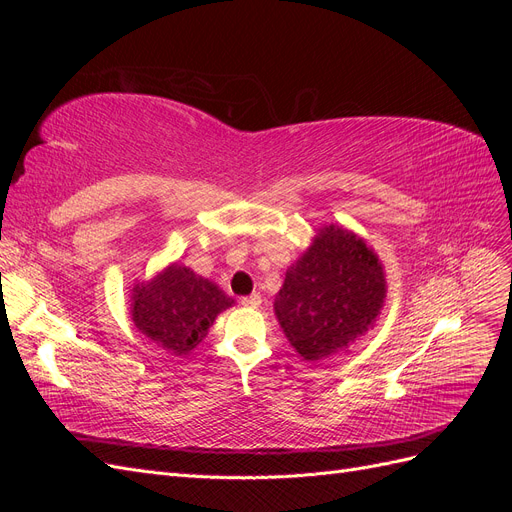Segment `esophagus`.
<instances>
[{
	"instance_id": "34e87169",
	"label": "esophagus",
	"mask_w": 512,
	"mask_h": 512,
	"mask_svg": "<svg viewBox=\"0 0 512 512\" xmlns=\"http://www.w3.org/2000/svg\"><path fill=\"white\" fill-rule=\"evenodd\" d=\"M260 303H262V299H260L258 292L250 294V297H243V299H241V305H245V307H258Z\"/></svg>"
}]
</instances>
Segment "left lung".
Segmentation results:
<instances>
[{
  "label": "left lung",
  "mask_w": 512,
  "mask_h": 512,
  "mask_svg": "<svg viewBox=\"0 0 512 512\" xmlns=\"http://www.w3.org/2000/svg\"><path fill=\"white\" fill-rule=\"evenodd\" d=\"M386 299V277L374 250L342 226H324L286 271L275 316L305 361L344 352L374 327Z\"/></svg>",
  "instance_id": "left-lung-1"
}]
</instances>
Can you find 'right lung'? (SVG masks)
Returning a JSON list of instances; mask_svg holds the SVG:
<instances>
[{
	"mask_svg": "<svg viewBox=\"0 0 512 512\" xmlns=\"http://www.w3.org/2000/svg\"><path fill=\"white\" fill-rule=\"evenodd\" d=\"M232 299L205 277L173 262L153 280L132 288L134 327L153 344L185 354L194 350Z\"/></svg>",
	"mask_w": 512,
	"mask_h": 512,
	"instance_id": "right-lung-1",
	"label": "right lung"
}]
</instances>
